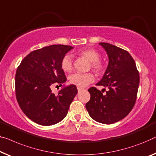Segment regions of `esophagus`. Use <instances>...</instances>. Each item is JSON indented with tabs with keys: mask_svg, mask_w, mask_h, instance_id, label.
I'll list each match as a JSON object with an SVG mask.
<instances>
[{
	"mask_svg": "<svg viewBox=\"0 0 156 156\" xmlns=\"http://www.w3.org/2000/svg\"><path fill=\"white\" fill-rule=\"evenodd\" d=\"M77 89H78V92H80L81 90H83V88H81V87H77Z\"/></svg>",
	"mask_w": 156,
	"mask_h": 156,
	"instance_id": "esophagus-1",
	"label": "esophagus"
}]
</instances>
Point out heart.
<instances>
[{"mask_svg":"<svg viewBox=\"0 0 156 156\" xmlns=\"http://www.w3.org/2000/svg\"><path fill=\"white\" fill-rule=\"evenodd\" d=\"M81 57L90 62L92 69L97 73H101L104 70V66L99 61L100 54L94 49H85L78 53ZM61 67L65 72H69L73 68V62L70 55H64L61 61ZM69 81L71 84L79 87H84L94 81V76L92 73H74L69 76Z\"/></svg>","mask_w":156,"mask_h":156,"instance_id":"heart-1","label":"heart"}]
</instances>
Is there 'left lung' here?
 Masks as SVG:
<instances>
[{
    "label": "left lung",
    "mask_w": 156,
    "mask_h": 156,
    "mask_svg": "<svg viewBox=\"0 0 156 156\" xmlns=\"http://www.w3.org/2000/svg\"><path fill=\"white\" fill-rule=\"evenodd\" d=\"M108 57V64L97 85L108 87L106 94L92 87L85 107L92 119L103 124H113L129 114L134 107L139 84L135 62L127 51L111 44L99 43ZM105 90V89H104Z\"/></svg>",
    "instance_id": "1"
}]
</instances>
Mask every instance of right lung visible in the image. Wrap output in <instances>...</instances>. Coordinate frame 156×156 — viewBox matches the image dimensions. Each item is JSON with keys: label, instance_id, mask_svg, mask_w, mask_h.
Returning <instances> with one entry per match:
<instances>
[{"label": "right lung", "instance_id": "right-lung-1", "mask_svg": "<svg viewBox=\"0 0 156 156\" xmlns=\"http://www.w3.org/2000/svg\"><path fill=\"white\" fill-rule=\"evenodd\" d=\"M73 48L52 45L34 50L24 58L16 72L17 100L24 114L32 121L49 126L65 118L69 106L78 93L76 85H70L52 92L51 86H59L66 81L61 67L64 56Z\"/></svg>", "mask_w": 156, "mask_h": 156}]
</instances>
